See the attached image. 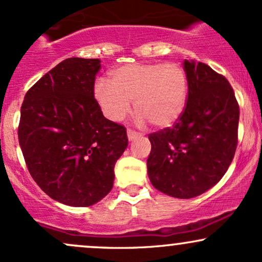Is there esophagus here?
Segmentation results:
<instances>
[{"label": "esophagus", "instance_id": "esophagus-1", "mask_svg": "<svg viewBox=\"0 0 262 262\" xmlns=\"http://www.w3.org/2000/svg\"><path fill=\"white\" fill-rule=\"evenodd\" d=\"M126 136H128L129 142H133L134 139H137L138 137H140V133H138V132H136V130H132V129H128V132H126Z\"/></svg>", "mask_w": 262, "mask_h": 262}]
</instances>
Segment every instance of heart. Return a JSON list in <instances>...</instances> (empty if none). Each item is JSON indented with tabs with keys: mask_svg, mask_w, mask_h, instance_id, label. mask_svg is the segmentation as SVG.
Returning <instances> with one entry per match:
<instances>
[{
	"mask_svg": "<svg viewBox=\"0 0 262 262\" xmlns=\"http://www.w3.org/2000/svg\"><path fill=\"white\" fill-rule=\"evenodd\" d=\"M111 80L98 79L94 97L104 116L122 122L134 100L139 124L169 128L179 120L188 100V76L180 64L132 63L111 72Z\"/></svg>",
	"mask_w": 262,
	"mask_h": 262,
	"instance_id": "heart-1",
	"label": "heart"
}]
</instances>
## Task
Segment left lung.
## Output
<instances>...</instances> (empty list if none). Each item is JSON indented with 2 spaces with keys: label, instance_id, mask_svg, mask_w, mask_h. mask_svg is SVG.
<instances>
[{
  "label": "left lung",
  "instance_id": "left-lung-1",
  "mask_svg": "<svg viewBox=\"0 0 262 262\" xmlns=\"http://www.w3.org/2000/svg\"><path fill=\"white\" fill-rule=\"evenodd\" d=\"M188 100L173 128L149 134L146 166L155 189L191 199L224 177L237 145V100L228 79L201 62L184 61Z\"/></svg>",
  "mask_w": 262,
  "mask_h": 262
}]
</instances>
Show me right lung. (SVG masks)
I'll use <instances>...</instances> for the list:
<instances>
[{
	"instance_id": "obj_1",
	"label": "right lung",
	"mask_w": 262,
	"mask_h": 262,
	"mask_svg": "<svg viewBox=\"0 0 262 262\" xmlns=\"http://www.w3.org/2000/svg\"><path fill=\"white\" fill-rule=\"evenodd\" d=\"M99 59L73 57L26 93L18 142L37 185L70 206H91L113 188L126 130L103 116L94 99Z\"/></svg>"
}]
</instances>
